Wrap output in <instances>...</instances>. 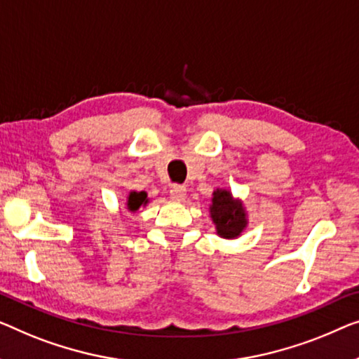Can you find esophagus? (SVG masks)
<instances>
[{"label": "esophagus", "instance_id": "esophagus-1", "mask_svg": "<svg viewBox=\"0 0 359 359\" xmlns=\"http://www.w3.org/2000/svg\"><path fill=\"white\" fill-rule=\"evenodd\" d=\"M170 198H172L174 201H184L185 196H187V190L184 185H172L170 187Z\"/></svg>", "mask_w": 359, "mask_h": 359}]
</instances>
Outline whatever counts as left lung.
<instances>
[{
    "instance_id": "obj_1",
    "label": "left lung",
    "mask_w": 359,
    "mask_h": 359,
    "mask_svg": "<svg viewBox=\"0 0 359 359\" xmlns=\"http://www.w3.org/2000/svg\"><path fill=\"white\" fill-rule=\"evenodd\" d=\"M210 216L216 226V233L226 240L238 238L248 226V216L243 208V201L233 198L227 189L212 191Z\"/></svg>"
}]
</instances>
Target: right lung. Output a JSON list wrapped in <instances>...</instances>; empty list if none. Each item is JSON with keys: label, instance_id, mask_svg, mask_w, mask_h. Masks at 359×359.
Masks as SVG:
<instances>
[{"label": "right lung", "instance_id": "obj_1", "mask_svg": "<svg viewBox=\"0 0 359 359\" xmlns=\"http://www.w3.org/2000/svg\"><path fill=\"white\" fill-rule=\"evenodd\" d=\"M149 203V198L147 191H130L127 196V210L130 212H137L142 206H147Z\"/></svg>", "mask_w": 359, "mask_h": 359}]
</instances>
